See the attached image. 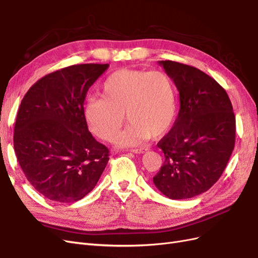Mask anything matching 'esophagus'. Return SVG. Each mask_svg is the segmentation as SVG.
I'll list each match as a JSON object with an SVG mask.
<instances>
[{"mask_svg":"<svg viewBox=\"0 0 258 258\" xmlns=\"http://www.w3.org/2000/svg\"><path fill=\"white\" fill-rule=\"evenodd\" d=\"M146 148H133V149H130V152L135 153V154H143L146 152Z\"/></svg>","mask_w":258,"mask_h":258,"instance_id":"34e87169","label":"esophagus"}]
</instances>
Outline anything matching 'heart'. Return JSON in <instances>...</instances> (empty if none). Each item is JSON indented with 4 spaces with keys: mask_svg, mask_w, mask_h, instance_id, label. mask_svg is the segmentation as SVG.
<instances>
[{
    "mask_svg": "<svg viewBox=\"0 0 258 258\" xmlns=\"http://www.w3.org/2000/svg\"><path fill=\"white\" fill-rule=\"evenodd\" d=\"M176 106L175 84L167 74L120 69L103 82L102 97L87 100L85 117L96 136L111 142L121 128L126 114L130 122L117 143L132 146L170 130Z\"/></svg>",
    "mask_w": 258,
    "mask_h": 258,
    "instance_id": "1",
    "label": "heart"
}]
</instances>
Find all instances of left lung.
Returning a JSON list of instances; mask_svg holds the SVG:
<instances>
[{
    "mask_svg": "<svg viewBox=\"0 0 258 258\" xmlns=\"http://www.w3.org/2000/svg\"><path fill=\"white\" fill-rule=\"evenodd\" d=\"M179 92L180 109L171 131L157 144L165 160L154 177L172 200L206 192L225 170L235 147L236 118L228 95L202 70L160 60Z\"/></svg>",
    "mask_w": 258,
    "mask_h": 258,
    "instance_id": "obj_1",
    "label": "left lung"
}]
</instances>
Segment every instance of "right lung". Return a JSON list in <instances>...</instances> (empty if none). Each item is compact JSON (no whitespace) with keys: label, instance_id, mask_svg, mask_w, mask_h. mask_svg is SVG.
<instances>
[{"label":"right lung","instance_id":"right-lung-1","mask_svg":"<svg viewBox=\"0 0 258 258\" xmlns=\"http://www.w3.org/2000/svg\"><path fill=\"white\" fill-rule=\"evenodd\" d=\"M109 64H81L44 76L25 94L14 129L15 153L26 179L57 203L83 199L98 182L109 149L88 131L84 100Z\"/></svg>","mask_w":258,"mask_h":258}]
</instances>
